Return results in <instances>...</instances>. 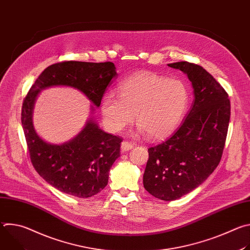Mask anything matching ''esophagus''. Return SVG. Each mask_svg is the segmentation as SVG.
<instances>
[{
    "mask_svg": "<svg viewBox=\"0 0 250 250\" xmlns=\"http://www.w3.org/2000/svg\"><path fill=\"white\" fill-rule=\"evenodd\" d=\"M131 148H133V144L128 140H124L122 142V149L124 151H127V150H130Z\"/></svg>",
    "mask_w": 250,
    "mask_h": 250,
    "instance_id": "34e87169",
    "label": "esophagus"
}]
</instances>
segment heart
<instances>
[{"label":"heart","mask_w":250,"mask_h":250,"mask_svg":"<svg viewBox=\"0 0 250 250\" xmlns=\"http://www.w3.org/2000/svg\"><path fill=\"white\" fill-rule=\"evenodd\" d=\"M190 101L186 84L149 71L133 74L119 86V96L105 94L102 101L104 122L120 131L133 121L151 138L171 134L182 122Z\"/></svg>","instance_id":"1"}]
</instances>
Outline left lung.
Returning a JSON list of instances; mask_svg holds the SVG:
<instances>
[{
    "label": "left lung",
    "instance_id": "8db88e82",
    "mask_svg": "<svg viewBox=\"0 0 250 250\" xmlns=\"http://www.w3.org/2000/svg\"><path fill=\"white\" fill-rule=\"evenodd\" d=\"M187 74L195 101L170 138L148 148L144 186L153 197L173 201L200 186L221 159L230 118V102L222 85L200 65L168 64Z\"/></svg>",
    "mask_w": 250,
    "mask_h": 250
}]
</instances>
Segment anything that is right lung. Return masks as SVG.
<instances>
[{
    "label": "right lung",
    "instance_id": "add662e5",
    "mask_svg": "<svg viewBox=\"0 0 250 250\" xmlns=\"http://www.w3.org/2000/svg\"><path fill=\"white\" fill-rule=\"evenodd\" d=\"M117 76L113 62L62 61L48 66L30 87L22 102L21 125L30 161L37 172L57 190L78 198H89L108 184L109 171L120 156L123 138L106 133L89 121L73 140L56 146L35 132L31 113L42 89L71 86L83 92L97 106L106 86Z\"/></svg>",
    "mask_w": 250,
    "mask_h": 250
}]
</instances>
